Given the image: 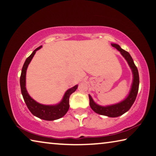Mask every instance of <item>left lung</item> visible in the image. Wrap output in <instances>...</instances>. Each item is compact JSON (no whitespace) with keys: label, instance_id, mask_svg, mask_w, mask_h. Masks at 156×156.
Returning <instances> with one entry per match:
<instances>
[{"label":"left lung","instance_id":"left-lung-1","mask_svg":"<svg viewBox=\"0 0 156 156\" xmlns=\"http://www.w3.org/2000/svg\"><path fill=\"white\" fill-rule=\"evenodd\" d=\"M111 45L116 49L119 51L121 55L123 56L125 59L126 60L127 63L131 68L132 73H133V83L131 86V90L129 95L127 98L119 103H117L115 104H113L111 106H101L97 104L95 101H93V98L91 96L89 95V99H90V108L95 112L96 113H98L99 115H102L108 116L110 117H119L126 113L131 108L135 100H136V97L137 95V92H138L139 89V83H140V79H139V73L137 68L133 62V60L130 55L129 53L124 50L122 49L119 45L115 44V43H112Z\"/></svg>","mask_w":156,"mask_h":156}]
</instances>
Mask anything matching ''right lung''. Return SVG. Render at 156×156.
<instances>
[{
    "label": "right lung",
    "mask_w": 156,
    "mask_h": 156,
    "mask_svg": "<svg viewBox=\"0 0 156 156\" xmlns=\"http://www.w3.org/2000/svg\"><path fill=\"white\" fill-rule=\"evenodd\" d=\"M41 47L42 46H39L37 49H35L25 61L20 77V90H21L23 98L24 99L25 104H26L28 109L30 110V111L31 112L32 115H34V116L39 117L40 119H44V120L52 121L61 118V117L64 116L67 113L69 109V106H69V98H70L71 94L76 90L78 85H76L73 86V88L68 89L66 92L61 101L58 104H56V105H43V104L38 103L29 95L26 90V87H25V78H26L27 68L30 61H31L33 57L35 55L36 52L38 50H39Z\"/></svg>",
    "instance_id": "add662e5"
}]
</instances>
